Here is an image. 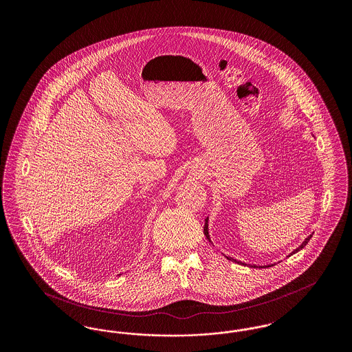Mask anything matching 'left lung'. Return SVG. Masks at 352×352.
<instances>
[{
  "instance_id": "obj_1",
  "label": "left lung",
  "mask_w": 352,
  "mask_h": 352,
  "mask_svg": "<svg viewBox=\"0 0 352 352\" xmlns=\"http://www.w3.org/2000/svg\"><path fill=\"white\" fill-rule=\"evenodd\" d=\"M204 234H206V237L208 239V241L212 244V241H211V237H210V232H208V218L206 219V224H204ZM311 239V234H309L303 241H302L301 245L298 247V248H296L294 251L292 252L289 256H292V254H294V253H297V252L301 251L302 248L309 243V240ZM223 256H226L224 253H223ZM287 256V257H289ZM228 260H231V261H234V263H237V264H243V265H248V267H253V268H267V267H272L273 264H270V265H252V264H245V263H243V261H239V260H236V258H234V257H230V256H226Z\"/></svg>"
}]
</instances>
